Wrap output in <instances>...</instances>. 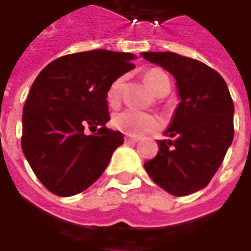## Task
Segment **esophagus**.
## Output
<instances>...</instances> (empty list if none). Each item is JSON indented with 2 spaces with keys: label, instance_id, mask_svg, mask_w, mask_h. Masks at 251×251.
<instances>
[{
  "label": "esophagus",
  "instance_id": "esophagus-1",
  "mask_svg": "<svg viewBox=\"0 0 251 251\" xmlns=\"http://www.w3.org/2000/svg\"><path fill=\"white\" fill-rule=\"evenodd\" d=\"M139 140V137H129V136H126L125 143L126 144H134V143H137Z\"/></svg>",
  "mask_w": 251,
  "mask_h": 251
}]
</instances>
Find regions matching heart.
<instances>
[{"label":"heart","instance_id":"1","mask_svg":"<svg viewBox=\"0 0 251 251\" xmlns=\"http://www.w3.org/2000/svg\"><path fill=\"white\" fill-rule=\"evenodd\" d=\"M146 83L155 95H159L163 89L170 88V82L166 74L158 70H152L146 74ZM122 85H124V78H118L110 85L107 90V101L111 107H115L119 103ZM112 125L115 129H118L127 136H140L143 133L156 129L159 125V121L148 112L127 108L124 111L117 112L112 117Z\"/></svg>","mask_w":251,"mask_h":251}]
</instances>
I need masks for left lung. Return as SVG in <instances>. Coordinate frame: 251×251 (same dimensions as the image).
Wrapping results in <instances>:
<instances>
[{
  "instance_id": "8db88e82",
  "label": "left lung",
  "mask_w": 251,
  "mask_h": 251,
  "mask_svg": "<svg viewBox=\"0 0 251 251\" xmlns=\"http://www.w3.org/2000/svg\"><path fill=\"white\" fill-rule=\"evenodd\" d=\"M175 76L180 103L159 151L144 163L161 188L184 197L204 188L233 140V103L224 78L204 63L173 52H143Z\"/></svg>"
}]
</instances>
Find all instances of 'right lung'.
<instances>
[{"mask_svg": "<svg viewBox=\"0 0 251 251\" xmlns=\"http://www.w3.org/2000/svg\"><path fill=\"white\" fill-rule=\"evenodd\" d=\"M133 53L96 49L61 56L41 71L23 107L22 150L32 172L57 197L89 188L124 134L107 129V90L134 68ZM98 129L86 135L84 127Z\"/></svg>", "mask_w": 251, "mask_h": 251, "instance_id": "obj_1", "label": "right lung"}]
</instances>
